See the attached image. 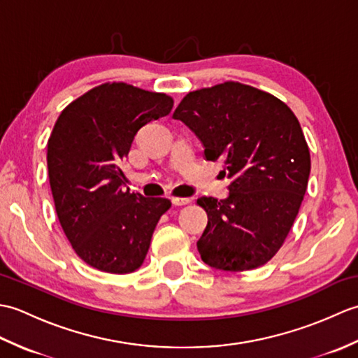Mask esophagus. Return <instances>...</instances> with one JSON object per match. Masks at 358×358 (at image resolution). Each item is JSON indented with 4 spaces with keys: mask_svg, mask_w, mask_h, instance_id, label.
I'll use <instances>...</instances> for the list:
<instances>
[{
    "mask_svg": "<svg viewBox=\"0 0 358 358\" xmlns=\"http://www.w3.org/2000/svg\"><path fill=\"white\" fill-rule=\"evenodd\" d=\"M191 201V199H183V196H173L172 199V203L175 206H185V204H189Z\"/></svg>",
    "mask_w": 358,
    "mask_h": 358,
    "instance_id": "34e87169",
    "label": "esophagus"
}]
</instances>
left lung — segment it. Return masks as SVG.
<instances>
[{
	"label": "left lung",
	"instance_id": "left-lung-1",
	"mask_svg": "<svg viewBox=\"0 0 358 358\" xmlns=\"http://www.w3.org/2000/svg\"><path fill=\"white\" fill-rule=\"evenodd\" d=\"M175 120L199 136L204 157L223 159L229 196H201L208 226L196 248L210 268H260L283 246L305 196L310 155L299 120L268 92L237 81L189 92Z\"/></svg>",
	"mask_w": 358,
	"mask_h": 358
}]
</instances>
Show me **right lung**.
<instances>
[{"label":"right lung","instance_id":"1","mask_svg":"<svg viewBox=\"0 0 358 358\" xmlns=\"http://www.w3.org/2000/svg\"><path fill=\"white\" fill-rule=\"evenodd\" d=\"M173 100L126 83L90 89L59 113L48 141L49 183L67 240L83 262L109 273L143 264L167 199L124 189L121 166L136 132Z\"/></svg>","mask_w":358,"mask_h":358}]
</instances>
